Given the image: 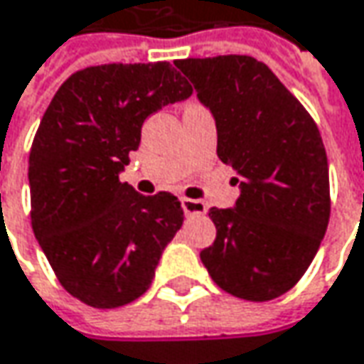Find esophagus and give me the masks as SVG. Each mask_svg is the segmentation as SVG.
<instances>
[{
    "instance_id": "34e87169",
    "label": "esophagus",
    "mask_w": 364,
    "mask_h": 364,
    "mask_svg": "<svg viewBox=\"0 0 364 364\" xmlns=\"http://www.w3.org/2000/svg\"><path fill=\"white\" fill-rule=\"evenodd\" d=\"M181 205L185 215H198V213H205V203L203 201H198V199H189L181 198Z\"/></svg>"
}]
</instances>
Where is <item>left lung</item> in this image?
Returning a JSON list of instances; mask_svg holds the SVG:
<instances>
[{"instance_id": "left-lung-1", "label": "left lung", "mask_w": 364, "mask_h": 364, "mask_svg": "<svg viewBox=\"0 0 364 364\" xmlns=\"http://www.w3.org/2000/svg\"><path fill=\"white\" fill-rule=\"evenodd\" d=\"M175 65L212 109L220 161L242 177L236 205L208 212L215 240L201 250V262L230 295L275 299L308 271L328 228L330 177L320 130L275 73L252 56Z\"/></svg>"}]
</instances>
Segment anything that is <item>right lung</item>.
<instances>
[{"instance_id":"1","label":"right lung","mask_w":364,"mask_h":364,"mask_svg":"<svg viewBox=\"0 0 364 364\" xmlns=\"http://www.w3.org/2000/svg\"><path fill=\"white\" fill-rule=\"evenodd\" d=\"M191 93L166 60L112 63L73 73L40 119L28 159L32 230L58 283L91 308L138 299L181 228L173 193L140 196L118 175L144 119Z\"/></svg>"}]
</instances>
